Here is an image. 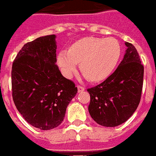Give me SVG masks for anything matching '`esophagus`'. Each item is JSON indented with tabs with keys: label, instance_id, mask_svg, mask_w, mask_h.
<instances>
[{
	"label": "esophagus",
	"instance_id": "1",
	"mask_svg": "<svg viewBox=\"0 0 156 156\" xmlns=\"http://www.w3.org/2000/svg\"><path fill=\"white\" fill-rule=\"evenodd\" d=\"M77 89H78V93H81L83 91H84V88L80 85H77Z\"/></svg>",
	"mask_w": 156,
	"mask_h": 156
}]
</instances>
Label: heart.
<instances>
[{
  "instance_id": "obj_1",
  "label": "heart",
  "mask_w": 156,
  "mask_h": 156,
  "mask_svg": "<svg viewBox=\"0 0 156 156\" xmlns=\"http://www.w3.org/2000/svg\"><path fill=\"white\" fill-rule=\"evenodd\" d=\"M122 54V47L113 38L88 37L76 41L69 50H61L57 63L62 74L70 78L78 63L92 81H101L111 74Z\"/></svg>"
}]
</instances>
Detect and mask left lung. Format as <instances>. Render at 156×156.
<instances>
[{"mask_svg":"<svg viewBox=\"0 0 156 156\" xmlns=\"http://www.w3.org/2000/svg\"><path fill=\"white\" fill-rule=\"evenodd\" d=\"M124 58L118 68L101 84L88 88V112L96 122L114 127L129 119L141 99L144 68L139 53L126 42Z\"/></svg>","mask_w":156,"mask_h":156,"instance_id":"8db88e82","label":"left lung"}]
</instances>
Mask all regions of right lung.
I'll list each match as a JSON object with an SVG mask.
<instances>
[{
	"label": "right lung",
	"instance_id": "1",
	"mask_svg": "<svg viewBox=\"0 0 156 156\" xmlns=\"http://www.w3.org/2000/svg\"><path fill=\"white\" fill-rule=\"evenodd\" d=\"M56 36L27 43L12 66L13 100L29 124L43 130L61 124L77 88L61 74L56 63Z\"/></svg>",
	"mask_w": 156,
	"mask_h": 156
}]
</instances>
